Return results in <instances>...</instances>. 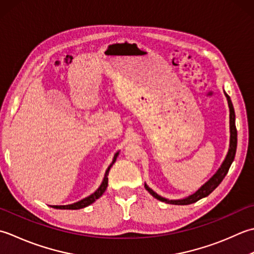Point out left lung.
I'll use <instances>...</instances> for the list:
<instances>
[{"instance_id":"1","label":"left lung","mask_w":254,"mask_h":254,"mask_svg":"<svg viewBox=\"0 0 254 254\" xmlns=\"http://www.w3.org/2000/svg\"><path fill=\"white\" fill-rule=\"evenodd\" d=\"M225 95L227 97V101H228V105H229V112H230V144H229V150L228 153H227L226 159L224 160V162L220 165V168L218 171L213 175V178L209 179L208 182H206L201 188L196 190V192L192 195H190L189 197L183 198V199H168L164 198L162 196L158 195L154 190L149 188L147 184H144V188L148 190V192L151 194L154 198H157L161 201H165L167 204H172V205H189V204H193L195 201L199 200L200 198L206 197L208 196L213 190L218 186L221 181L224 180L226 177V174L228 173L230 165L234 161L235 156H236V150H237V128H236V115H235V110H234V105H232L231 100L229 95L225 92Z\"/></svg>"}]
</instances>
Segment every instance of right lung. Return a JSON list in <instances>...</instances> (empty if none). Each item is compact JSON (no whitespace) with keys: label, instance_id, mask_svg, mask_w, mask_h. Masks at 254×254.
Segmentation results:
<instances>
[{"label":"right lung","instance_id":"obj_1","mask_svg":"<svg viewBox=\"0 0 254 254\" xmlns=\"http://www.w3.org/2000/svg\"><path fill=\"white\" fill-rule=\"evenodd\" d=\"M118 153H120V152H116V153H115V156H114V159H113V162L110 164V167H108L107 170H106L105 175H104V180H103V182H102V184L100 185V188H98L94 193L91 194L90 196H87V197H85V198H83V199L76 201V203H74V204L64 205V206H51V207H54V208H57V209H81V208H84V207H86V206L91 205L92 203H94V201H95L97 198H100L101 196L103 195V193H104L105 190H106L107 184H108V178H107V175H108V172H110L112 165H113L114 163H115L116 159H117V157H118Z\"/></svg>","mask_w":254,"mask_h":254}]
</instances>
